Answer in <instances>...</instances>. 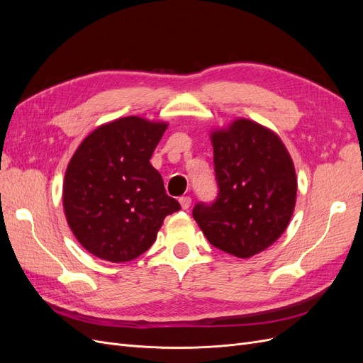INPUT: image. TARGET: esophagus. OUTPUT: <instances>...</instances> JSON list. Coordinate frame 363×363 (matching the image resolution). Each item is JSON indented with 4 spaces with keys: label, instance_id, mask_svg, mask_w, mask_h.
<instances>
[{
    "label": "esophagus",
    "instance_id": "esophagus-1",
    "mask_svg": "<svg viewBox=\"0 0 363 363\" xmlns=\"http://www.w3.org/2000/svg\"><path fill=\"white\" fill-rule=\"evenodd\" d=\"M179 201H180V204H182V208H183V211H188V208L191 207V203H192L191 196H182V199H180Z\"/></svg>",
    "mask_w": 363,
    "mask_h": 363
}]
</instances>
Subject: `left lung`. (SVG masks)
I'll use <instances>...</instances> for the list:
<instances>
[{"label": "left lung", "instance_id": "left-lung-1", "mask_svg": "<svg viewBox=\"0 0 363 363\" xmlns=\"http://www.w3.org/2000/svg\"><path fill=\"white\" fill-rule=\"evenodd\" d=\"M211 139L218 196L192 215L213 247L247 259L276 242L291 221L294 163L281 139L255 121L236 119Z\"/></svg>", "mask_w": 363, "mask_h": 363}]
</instances>
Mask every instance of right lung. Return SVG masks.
<instances>
[{
	"mask_svg": "<svg viewBox=\"0 0 363 363\" xmlns=\"http://www.w3.org/2000/svg\"><path fill=\"white\" fill-rule=\"evenodd\" d=\"M167 123L125 116L95 128L74 152L63 182V208L91 255L128 262L145 252L163 219L180 211L150 159Z\"/></svg>",
	"mask_w": 363,
	"mask_h": 363,
	"instance_id": "1",
	"label": "right lung"
}]
</instances>
